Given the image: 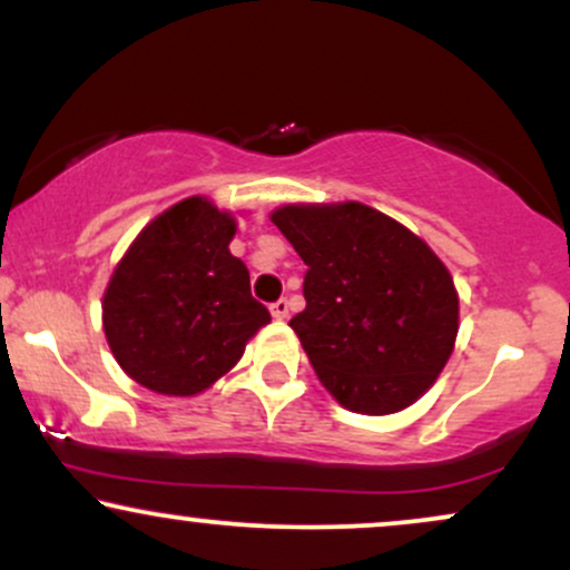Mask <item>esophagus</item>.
<instances>
[{
    "mask_svg": "<svg viewBox=\"0 0 570 570\" xmlns=\"http://www.w3.org/2000/svg\"><path fill=\"white\" fill-rule=\"evenodd\" d=\"M271 313H273V318H278V322H284V318L289 316V299H286V297L276 299V303L271 305Z\"/></svg>",
    "mask_w": 570,
    "mask_h": 570,
    "instance_id": "1",
    "label": "esophagus"
}]
</instances>
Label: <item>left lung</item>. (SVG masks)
<instances>
[{
  "mask_svg": "<svg viewBox=\"0 0 570 570\" xmlns=\"http://www.w3.org/2000/svg\"><path fill=\"white\" fill-rule=\"evenodd\" d=\"M307 265L292 318L343 407L389 415L434 385L458 335L453 276L431 248L364 203H299L271 214Z\"/></svg>",
  "mask_w": 570,
  "mask_h": 570,
  "instance_id": "8db88e82",
  "label": "left lung"
}]
</instances>
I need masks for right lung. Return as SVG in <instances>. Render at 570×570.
<instances>
[{"instance_id": "right-lung-1", "label": "right lung", "mask_w": 570, "mask_h": 570, "mask_svg": "<svg viewBox=\"0 0 570 570\" xmlns=\"http://www.w3.org/2000/svg\"><path fill=\"white\" fill-rule=\"evenodd\" d=\"M235 219L187 198L136 235L104 292V335L117 364L149 391L193 396L244 356L271 313L230 254Z\"/></svg>"}]
</instances>
